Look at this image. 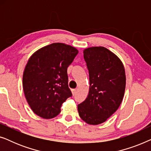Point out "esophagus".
Segmentation results:
<instances>
[{"label":"esophagus","instance_id":"obj_1","mask_svg":"<svg viewBox=\"0 0 151 151\" xmlns=\"http://www.w3.org/2000/svg\"><path fill=\"white\" fill-rule=\"evenodd\" d=\"M71 92H72V94H73V96H75L76 93H77V89H72Z\"/></svg>","mask_w":151,"mask_h":151}]
</instances>
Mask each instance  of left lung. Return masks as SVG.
<instances>
[{
    "mask_svg": "<svg viewBox=\"0 0 151 151\" xmlns=\"http://www.w3.org/2000/svg\"><path fill=\"white\" fill-rule=\"evenodd\" d=\"M89 74V91L78 105L80 117L91 125L107 120L122 102L126 87L125 69L121 60L104 47L83 51Z\"/></svg>",
    "mask_w": 151,
    "mask_h": 151,
    "instance_id": "obj_1",
    "label": "left lung"
}]
</instances>
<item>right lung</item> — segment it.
Returning <instances> with one entry per match:
<instances>
[{"label": "right lung", "instance_id": "1", "mask_svg": "<svg viewBox=\"0 0 151 151\" xmlns=\"http://www.w3.org/2000/svg\"><path fill=\"white\" fill-rule=\"evenodd\" d=\"M71 45L55 42L33 53L22 76L24 96L35 114L51 119L60 113L72 93L68 86L67 68L78 54Z\"/></svg>", "mask_w": 151, "mask_h": 151}]
</instances>
